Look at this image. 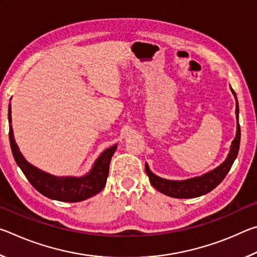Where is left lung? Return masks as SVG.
I'll list each match as a JSON object with an SVG mask.
<instances>
[{"label": "left lung", "instance_id": "8db88e82", "mask_svg": "<svg viewBox=\"0 0 257 257\" xmlns=\"http://www.w3.org/2000/svg\"><path fill=\"white\" fill-rule=\"evenodd\" d=\"M231 90L234 95V97H236V94H234L232 88ZM238 113H239L238 102H236L237 119H238ZM239 145H240V125H239V121H238L237 134L231 144V149H230V153L228 155V158L222 164L220 165V167H217L213 171L208 172L202 177L193 178V179L185 180V181L167 180V179H163V178L155 176L150 171V168L147 164H145V171L150 178V182L152 184V186L164 195H168V196L176 197V198L198 197V196H202V195L210 193L211 190L214 189L215 187L224 179L225 176H227L228 172L230 171V169H231L234 160L237 158Z\"/></svg>", "mask_w": 257, "mask_h": 257}]
</instances>
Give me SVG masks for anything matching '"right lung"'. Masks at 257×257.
Masks as SVG:
<instances>
[{
	"mask_svg": "<svg viewBox=\"0 0 257 257\" xmlns=\"http://www.w3.org/2000/svg\"><path fill=\"white\" fill-rule=\"evenodd\" d=\"M9 123H11V104L9 105ZM9 139L17 164L34 188L51 199L69 203L84 201L98 194L104 188L108 176L111 158L116 150V145H114L104 151L95 162L92 171L85 177L60 178L41 171L25 160L15 142L11 124Z\"/></svg>",
	"mask_w": 257,
	"mask_h": 257,
	"instance_id": "add662e5",
	"label": "right lung"
}]
</instances>
